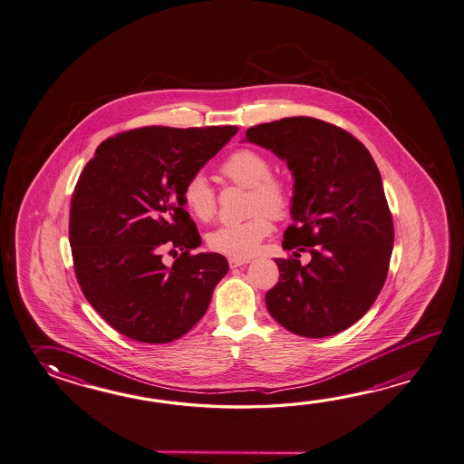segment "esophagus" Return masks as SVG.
<instances>
[{
	"label": "esophagus",
	"mask_w": 464,
	"mask_h": 464,
	"mask_svg": "<svg viewBox=\"0 0 464 464\" xmlns=\"http://www.w3.org/2000/svg\"><path fill=\"white\" fill-rule=\"evenodd\" d=\"M249 263V259H237V257H229V266L231 267H239V266H245Z\"/></svg>",
	"instance_id": "esophagus-1"
}]
</instances>
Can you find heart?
<instances>
[{"label": "heart", "mask_w": 464, "mask_h": 464, "mask_svg": "<svg viewBox=\"0 0 464 464\" xmlns=\"http://www.w3.org/2000/svg\"><path fill=\"white\" fill-rule=\"evenodd\" d=\"M223 175L239 187L249 188L247 215L251 217L217 227L208 235V245L219 255L247 259L257 253L273 231L271 217H283L289 208V191L284 181L273 177V165L259 151L243 149L229 155L221 165ZM185 208L201 221L217 213V195L203 173L191 175L181 189Z\"/></svg>", "instance_id": "1"}]
</instances>
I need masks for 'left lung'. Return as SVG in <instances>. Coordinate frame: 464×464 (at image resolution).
<instances>
[{
	"label": "left lung",
	"instance_id": "obj_1",
	"mask_svg": "<svg viewBox=\"0 0 464 464\" xmlns=\"http://www.w3.org/2000/svg\"><path fill=\"white\" fill-rule=\"evenodd\" d=\"M256 143L293 173L284 249L313 259H276L279 283L267 311L303 337H329L359 321L387 279L393 221L370 151L349 132L313 117H287L247 129ZM294 255H297L294 251Z\"/></svg>",
	"mask_w": 464,
	"mask_h": 464
}]
</instances>
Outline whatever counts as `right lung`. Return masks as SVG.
<instances>
[{"instance_id":"add662e5","label":"right lung","mask_w":464,"mask_h":464,"mask_svg":"<svg viewBox=\"0 0 464 464\" xmlns=\"http://www.w3.org/2000/svg\"><path fill=\"white\" fill-rule=\"evenodd\" d=\"M237 127H142L107 139L81 173L71 201L69 243L85 299L125 337L180 339L205 315L227 257L201 245L181 189ZM165 248L184 253L171 266Z\"/></svg>"}]
</instances>
